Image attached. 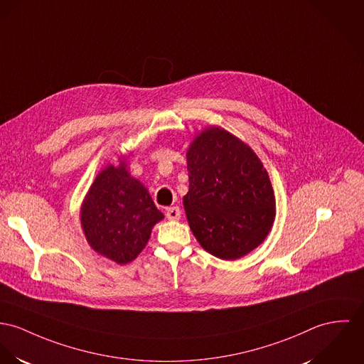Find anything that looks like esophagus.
<instances>
[{"label": "esophagus", "instance_id": "obj_1", "mask_svg": "<svg viewBox=\"0 0 364 364\" xmlns=\"http://www.w3.org/2000/svg\"><path fill=\"white\" fill-rule=\"evenodd\" d=\"M181 216V210L178 206H171L166 209V218L168 220H178Z\"/></svg>", "mask_w": 364, "mask_h": 364}]
</instances>
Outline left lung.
<instances>
[{"label":"left lung","instance_id":"8db88e82","mask_svg":"<svg viewBox=\"0 0 364 364\" xmlns=\"http://www.w3.org/2000/svg\"><path fill=\"white\" fill-rule=\"evenodd\" d=\"M187 220L205 251L234 260L259 247L276 216L266 168L245 142L222 127H208L187 151Z\"/></svg>","mask_w":364,"mask_h":364}]
</instances>
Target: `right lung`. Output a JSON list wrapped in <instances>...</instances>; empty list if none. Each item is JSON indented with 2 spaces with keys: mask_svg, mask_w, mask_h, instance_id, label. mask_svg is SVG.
I'll list each match as a JSON object with an SVG mask.
<instances>
[{
  "mask_svg": "<svg viewBox=\"0 0 364 364\" xmlns=\"http://www.w3.org/2000/svg\"><path fill=\"white\" fill-rule=\"evenodd\" d=\"M164 219L148 190L130 176L124 161L98 173L84 198L80 220L90 247L126 264L145 248L152 227Z\"/></svg>",
  "mask_w": 364,
  "mask_h": 364,
  "instance_id": "obj_1",
  "label": "right lung"
}]
</instances>
